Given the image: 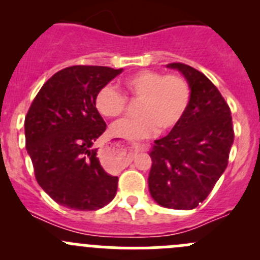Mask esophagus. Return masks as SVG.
<instances>
[{
  "instance_id": "esophagus-1",
  "label": "esophagus",
  "mask_w": 260,
  "mask_h": 260,
  "mask_svg": "<svg viewBox=\"0 0 260 260\" xmlns=\"http://www.w3.org/2000/svg\"><path fill=\"white\" fill-rule=\"evenodd\" d=\"M141 151L138 145L124 146L119 143H112L99 151V159L107 170H117L127 165L132 159L133 154Z\"/></svg>"
}]
</instances>
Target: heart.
Listing matches in <instances>:
<instances>
[{"label": "heart", "instance_id": "1", "mask_svg": "<svg viewBox=\"0 0 260 260\" xmlns=\"http://www.w3.org/2000/svg\"><path fill=\"white\" fill-rule=\"evenodd\" d=\"M123 85L127 95L140 101L138 115L114 123L111 128L114 137L137 141L157 129L169 132L180 124L190 106V86L177 75L143 69L125 78ZM94 104L103 117L115 118L124 112L127 98L113 84H106L96 91Z\"/></svg>", "mask_w": 260, "mask_h": 260}]
</instances>
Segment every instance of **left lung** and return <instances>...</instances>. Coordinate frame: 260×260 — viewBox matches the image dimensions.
<instances>
[{"instance_id": "8db88e82", "label": "left lung", "mask_w": 260, "mask_h": 260, "mask_svg": "<svg viewBox=\"0 0 260 260\" xmlns=\"http://www.w3.org/2000/svg\"><path fill=\"white\" fill-rule=\"evenodd\" d=\"M166 67L185 77L191 99L180 124L149 151L148 188L158 205L191 210L208 198L226 169L234 142L232 113L203 73L182 62Z\"/></svg>"}]
</instances>
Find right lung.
<instances>
[{"mask_svg": "<svg viewBox=\"0 0 260 260\" xmlns=\"http://www.w3.org/2000/svg\"><path fill=\"white\" fill-rule=\"evenodd\" d=\"M122 72L89 65L65 68L44 84L26 114V149L35 177L59 205L98 210L117 193L118 177L104 171L93 148L107 128L94 98Z\"/></svg>", "mask_w": 260, "mask_h": 260, "instance_id": "right-lung-1", "label": "right lung"}]
</instances>
